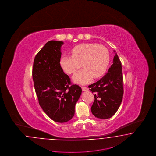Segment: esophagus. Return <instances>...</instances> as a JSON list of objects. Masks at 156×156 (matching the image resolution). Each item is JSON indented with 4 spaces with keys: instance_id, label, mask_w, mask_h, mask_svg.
I'll return each mask as SVG.
<instances>
[{
    "instance_id": "34e87169",
    "label": "esophagus",
    "mask_w": 156,
    "mask_h": 156,
    "mask_svg": "<svg viewBox=\"0 0 156 156\" xmlns=\"http://www.w3.org/2000/svg\"><path fill=\"white\" fill-rule=\"evenodd\" d=\"M81 89H82L83 91H87V90H88V89L86 87H82Z\"/></svg>"
}]
</instances>
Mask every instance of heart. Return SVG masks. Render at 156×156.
<instances>
[{
	"label": "heart",
	"instance_id": "heart-1",
	"mask_svg": "<svg viewBox=\"0 0 156 156\" xmlns=\"http://www.w3.org/2000/svg\"><path fill=\"white\" fill-rule=\"evenodd\" d=\"M72 55H63L60 60L61 68L68 74L75 72L73 81L79 84H86L94 79L103 75L110 63V53L105 46L98 44L85 43L76 46L71 50Z\"/></svg>",
	"mask_w": 156,
	"mask_h": 156
}]
</instances>
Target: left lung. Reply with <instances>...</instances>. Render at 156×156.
<instances>
[{
    "instance_id": "1",
    "label": "left lung",
    "mask_w": 156,
    "mask_h": 156,
    "mask_svg": "<svg viewBox=\"0 0 156 156\" xmlns=\"http://www.w3.org/2000/svg\"><path fill=\"white\" fill-rule=\"evenodd\" d=\"M112 64L101 79L88 86L95 94L91 112L96 118L106 119L116 113L121 105L123 95V75L121 62L115 51Z\"/></svg>"
}]
</instances>
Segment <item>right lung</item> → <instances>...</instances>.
<instances>
[{
    "label": "right lung",
    "mask_w": 156,
    "mask_h": 156,
    "mask_svg": "<svg viewBox=\"0 0 156 156\" xmlns=\"http://www.w3.org/2000/svg\"><path fill=\"white\" fill-rule=\"evenodd\" d=\"M64 42L50 41L35 55L33 79L35 92L42 110L58 123L70 121L81 94V88L70 85V78L60 64L61 48Z\"/></svg>",
    "instance_id": "1"
}]
</instances>
